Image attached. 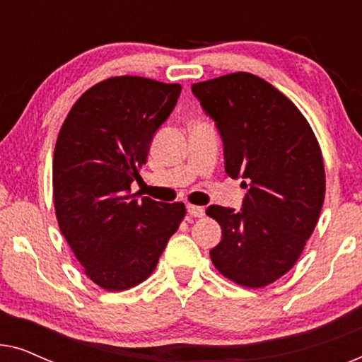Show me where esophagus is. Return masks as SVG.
Returning a JSON list of instances; mask_svg holds the SVG:
<instances>
[{"label": "esophagus", "instance_id": "esophagus-1", "mask_svg": "<svg viewBox=\"0 0 362 362\" xmlns=\"http://www.w3.org/2000/svg\"><path fill=\"white\" fill-rule=\"evenodd\" d=\"M187 212H189L191 217H202V216H204V207L194 206V204H187Z\"/></svg>", "mask_w": 362, "mask_h": 362}]
</instances>
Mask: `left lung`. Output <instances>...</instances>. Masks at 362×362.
Wrapping results in <instances>:
<instances>
[{"instance_id":"obj_1","label":"left lung","mask_w":362,"mask_h":362,"mask_svg":"<svg viewBox=\"0 0 362 362\" xmlns=\"http://www.w3.org/2000/svg\"><path fill=\"white\" fill-rule=\"evenodd\" d=\"M191 90L216 122L226 173L247 189L239 211L207 207L222 229L212 264L242 286L274 284L296 264L323 207L318 140L293 102L254 74H227Z\"/></svg>"}]
</instances>
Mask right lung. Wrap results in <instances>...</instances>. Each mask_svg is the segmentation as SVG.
Segmentation results:
<instances>
[{
    "label": "right lung",
    "instance_id": "1",
    "mask_svg": "<svg viewBox=\"0 0 362 362\" xmlns=\"http://www.w3.org/2000/svg\"><path fill=\"white\" fill-rule=\"evenodd\" d=\"M180 83L122 76L88 88L59 132L52 161L59 227L83 272L108 291L141 284L180 227L182 202L130 194Z\"/></svg>",
    "mask_w": 362,
    "mask_h": 362
}]
</instances>
